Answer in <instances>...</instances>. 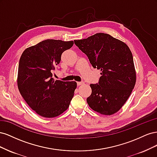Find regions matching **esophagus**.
<instances>
[{
	"instance_id": "obj_1",
	"label": "esophagus",
	"mask_w": 157,
	"mask_h": 157,
	"mask_svg": "<svg viewBox=\"0 0 157 157\" xmlns=\"http://www.w3.org/2000/svg\"><path fill=\"white\" fill-rule=\"evenodd\" d=\"M84 84V82H77V85H78V86H80V85H82Z\"/></svg>"
}]
</instances>
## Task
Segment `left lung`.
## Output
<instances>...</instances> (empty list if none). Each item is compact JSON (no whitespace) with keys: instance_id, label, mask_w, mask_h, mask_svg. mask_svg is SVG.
Segmentation results:
<instances>
[{"instance_id":"1","label":"left lung","mask_w":157,"mask_h":157,"mask_svg":"<svg viewBox=\"0 0 157 157\" xmlns=\"http://www.w3.org/2000/svg\"><path fill=\"white\" fill-rule=\"evenodd\" d=\"M94 68L101 70L98 84H91L88 105L104 115H111L124 105L134 89L136 73L129 47L106 33H99L87 39L75 40Z\"/></svg>"}]
</instances>
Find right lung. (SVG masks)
<instances>
[{
	"label": "right lung",
	"mask_w": 157,
	"mask_h": 157,
	"mask_svg": "<svg viewBox=\"0 0 157 157\" xmlns=\"http://www.w3.org/2000/svg\"><path fill=\"white\" fill-rule=\"evenodd\" d=\"M73 41L47 39L23 51L17 73V87L33 111L45 118H54L68 109L77 82L55 80L52 71L61 61L63 52Z\"/></svg>",
	"instance_id": "obj_1"
}]
</instances>
